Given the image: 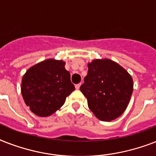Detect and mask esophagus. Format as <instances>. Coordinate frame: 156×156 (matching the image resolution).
I'll use <instances>...</instances> for the list:
<instances>
[{"label": "esophagus", "instance_id": "esophagus-1", "mask_svg": "<svg viewBox=\"0 0 156 156\" xmlns=\"http://www.w3.org/2000/svg\"><path fill=\"white\" fill-rule=\"evenodd\" d=\"M80 87H81V83H78V84L75 85L76 90H79V88H80Z\"/></svg>", "mask_w": 156, "mask_h": 156}]
</instances>
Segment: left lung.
<instances>
[{
    "mask_svg": "<svg viewBox=\"0 0 156 156\" xmlns=\"http://www.w3.org/2000/svg\"><path fill=\"white\" fill-rule=\"evenodd\" d=\"M88 73L80 90L88 107L99 120L111 121L128 106L133 90L131 75L110 59H95L87 64Z\"/></svg>",
    "mask_w": 156,
    "mask_h": 156,
    "instance_id": "8db88e82",
    "label": "left lung"
}]
</instances>
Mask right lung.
<instances>
[{
    "label": "right lung",
    "mask_w": 156,
    "mask_h": 156,
    "mask_svg": "<svg viewBox=\"0 0 156 156\" xmlns=\"http://www.w3.org/2000/svg\"><path fill=\"white\" fill-rule=\"evenodd\" d=\"M65 65L61 60L47 59L31 66L23 76L21 92L34 114L41 117L51 116L74 90Z\"/></svg>",
    "instance_id": "obj_1"
}]
</instances>
